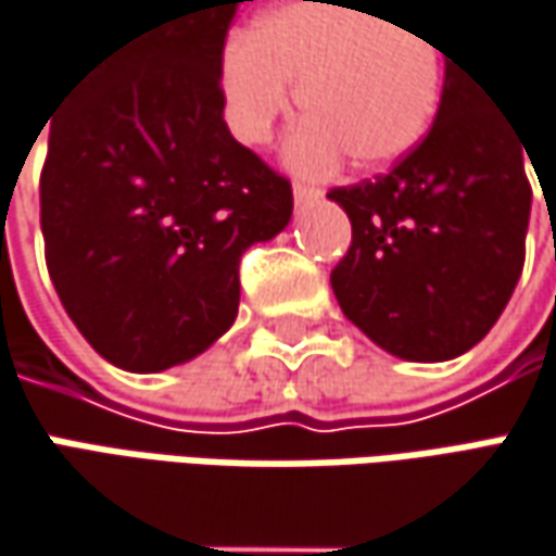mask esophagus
I'll return each mask as SVG.
<instances>
[{"label":"esophagus","mask_w":556,"mask_h":556,"mask_svg":"<svg viewBox=\"0 0 556 556\" xmlns=\"http://www.w3.org/2000/svg\"><path fill=\"white\" fill-rule=\"evenodd\" d=\"M292 192H295V202H299V205H311V202H317V199L324 195V192H320L317 186H311V182H295Z\"/></svg>","instance_id":"esophagus-1"}]
</instances>
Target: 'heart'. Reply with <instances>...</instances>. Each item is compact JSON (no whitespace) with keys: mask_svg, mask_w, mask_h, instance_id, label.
I'll list each match as a JSON object with an SVG mask.
<instances>
[{"mask_svg":"<svg viewBox=\"0 0 556 556\" xmlns=\"http://www.w3.org/2000/svg\"><path fill=\"white\" fill-rule=\"evenodd\" d=\"M299 105L304 127L289 161L324 174L349 155L354 167L399 164L429 134L442 102L439 42L404 21H379L361 5L299 0L257 14L249 37L230 39L220 59L227 121L245 146L267 142Z\"/></svg>","mask_w":556,"mask_h":556,"instance_id":"b5f03b06","label":"heart"}]
</instances>
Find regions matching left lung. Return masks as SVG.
<instances>
[{"label": "left lung", "mask_w": 556, "mask_h": 556, "mask_svg": "<svg viewBox=\"0 0 556 556\" xmlns=\"http://www.w3.org/2000/svg\"><path fill=\"white\" fill-rule=\"evenodd\" d=\"M489 89L445 59L422 142L389 174L326 195L351 245L329 282L342 314L404 361L470 351L507 307L526 261L532 186L522 139Z\"/></svg>", "instance_id": "obj_1"}]
</instances>
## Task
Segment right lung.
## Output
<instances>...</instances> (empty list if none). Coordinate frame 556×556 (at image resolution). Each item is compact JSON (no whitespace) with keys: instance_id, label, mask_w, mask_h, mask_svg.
Segmentation results:
<instances>
[{"instance_id":"obj_1","label":"right lung","mask_w":556,"mask_h":556,"mask_svg":"<svg viewBox=\"0 0 556 556\" xmlns=\"http://www.w3.org/2000/svg\"><path fill=\"white\" fill-rule=\"evenodd\" d=\"M74 84L39 174L46 267L84 339L157 374L217 342L239 261L292 217V182L236 142L220 59L236 9L170 0Z\"/></svg>"}]
</instances>
